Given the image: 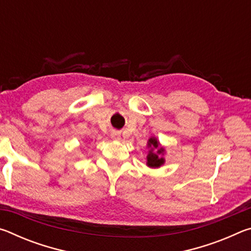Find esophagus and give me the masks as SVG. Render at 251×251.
I'll list each match as a JSON object with an SVG mask.
<instances>
[{"instance_id": "obj_1", "label": "esophagus", "mask_w": 251, "mask_h": 251, "mask_svg": "<svg viewBox=\"0 0 251 251\" xmlns=\"http://www.w3.org/2000/svg\"><path fill=\"white\" fill-rule=\"evenodd\" d=\"M110 137H112L113 141H120L121 139V135L117 133V131H113L112 134H110Z\"/></svg>"}]
</instances>
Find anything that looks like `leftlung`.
I'll list each match as a JSON object with an SVG mask.
<instances>
[{"instance_id": "left-lung-1", "label": "left lung", "mask_w": 251, "mask_h": 251, "mask_svg": "<svg viewBox=\"0 0 251 251\" xmlns=\"http://www.w3.org/2000/svg\"><path fill=\"white\" fill-rule=\"evenodd\" d=\"M147 148H148V154L146 157V165L150 168H159L165 164V148L160 145L158 139L155 136L148 139L147 142Z\"/></svg>"}]
</instances>
